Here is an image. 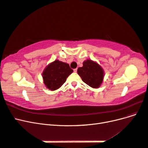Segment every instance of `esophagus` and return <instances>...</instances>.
Listing matches in <instances>:
<instances>
[{"label":"esophagus","mask_w":148,"mask_h":148,"mask_svg":"<svg viewBox=\"0 0 148 148\" xmlns=\"http://www.w3.org/2000/svg\"><path fill=\"white\" fill-rule=\"evenodd\" d=\"M73 71H74V72H77V69H74L73 70Z\"/></svg>","instance_id":"esophagus-1"}]
</instances>
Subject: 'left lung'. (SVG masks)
Wrapping results in <instances>:
<instances>
[{"mask_svg":"<svg viewBox=\"0 0 148 148\" xmlns=\"http://www.w3.org/2000/svg\"><path fill=\"white\" fill-rule=\"evenodd\" d=\"M83 65L78 69L77 73L83 82L93 88H99L104 79V70L97 62L91 60L84 61Z\"/></svg>","mask_w":148,"mask_h":148,"instance_id":"8db88e82","label":"left lung"}]
</instances>
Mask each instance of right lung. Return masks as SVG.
Wrapping results in <instances>:
<instances>
[{
  "label": "right lung",
  "mask_w": 148,
  "mask_h": 148,
  "mask_svg": "<svg viewBox=\"0 0 148 148\" xmlns=\"http://www.w3.org/2000/svg\"><path fill=\"white\" fill-rule=\"evenodd\" d=\"M69 65L59 60L49 64L44 70L42 78L47 88L55 91L62 86L67 77L73 73Z\"/></svg>",
  "instance_id": "1"
}]
</instances>
